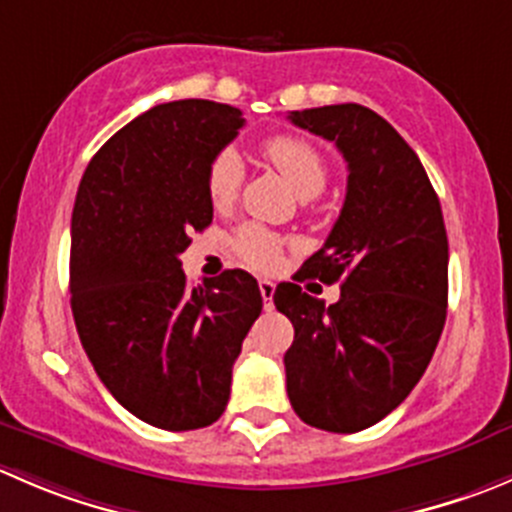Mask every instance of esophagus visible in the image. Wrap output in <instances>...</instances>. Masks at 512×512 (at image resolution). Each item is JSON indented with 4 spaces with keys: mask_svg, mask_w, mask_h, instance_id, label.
<instances>
[{
    "mask_svg": "<svg viewBox=\"0 0 512 512\" xmlns=\"http://www.w3.org/2000/svg\"><path fill=\"white\" fill-rule=\"evenodd\" d=\"M257 285H260V295H262V300H265V310H270V307H272V295H275V282L260 280V282H257Z\"/></svg>",
    "mask_w": 512,
    "mask_h": 512,
    "instance_id": "1",
    "label": "esophagus"
}]
</instances>
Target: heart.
Wrapping results in <instances>:
<instances>
[{
  "label": "heart",
  "instance_id": "1",
  "mask_svg": "<svg viewBox=\"0 0 512 512\" xmlns=\"http://www.w3.org/2000/svg\"><path fill=\"white\" fill-rule=\"evenodd\" d=\"M265 160L290 182L300 197L320 195L327 182L325 157L312 142L295 135H275L262 145ZM242 185V162L232 150H222L207 167V197L215 207H227ZM235 252L242 262L257 270H272L280 262L282 240L275 232L245 225L235 235Z\"/></svg>",
  "mask_w": 512,
  "mask_h": 512
}]
</instances>
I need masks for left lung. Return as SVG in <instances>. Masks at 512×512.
<instances>
[{"label":"left lung","mask_w":512,"mask_h":512,"mask_svg":"<svg viewBox=\"0 0 512 512\" xmlns=\"http://www.w3.org/2000/svg\"><path fill=\"white\" fill-rule=\"evenodd\" d=\"M335 142L347 192L325 245L280 282L275 307L290 317L287 398L302 423L357 433L393 413L430 365L448 315V235L440 200L413 147L362 104L287 114ZM341 282L325 306L299 282Z\"/></svg>","instance_id":"obj_1"}]
</instances>
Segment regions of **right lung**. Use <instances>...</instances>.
Here are the masks:
<instances>
[{"instance_id":"1","label":"right lung","mask_w":512,"mask_h":512,"mask_svg":"<svg viewBox=\"0 0 512 512\" xmlns=\"http://www.w3.org/2000/svg\"><path fill=\"white\" fill-rule=\"evenodd\" d=\"M242 112L210 99L157 104L92 157L72 212L69 292L104 388L162 430L215 423L232 365L262 312L257 280L225 270L187 287L180 255L212 222L207 167Z\"/></svg>"}]
</instances>
